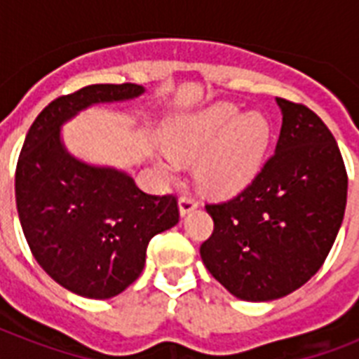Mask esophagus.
Segmentation results:
<instances>
[{"label": "esophagus", "mask_w": 359, "mask_h": 359, "mask_svg": "<svg viewBox=\"0 0 359 359\" xmlns=\"http://www.w3.org/2000/svg\"><path fill=\"white\" fill-rule=\"evenodd\" d=\"M197 207H199V201H197L196 197L191 196V194H184V196L179 199L180 216H184V214L191 212V210H196Z\"/></svg>", "instance_id": "obj_1"}]
</instances>
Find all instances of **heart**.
Masks as SVG:
<instances>
[{
  "instance_id": "b5f03b06",
  "label": "heart",
  "mask_w": 359,
  "mask_h": 359,
  "mask_svg": "<svg viewBox=\"0 0 359 359\" xmlns=\"http://www.w3.org/2000/svg\"><path fill=\"white\" fill-rule=\"evenodd\" d=\"M270 123L261 114H240L235 104H214L197 114L180 115L162 132L169 156L196 160L197 180L210 194H236L259 173L268 143Z\"/></svg>"
}]
</instances>
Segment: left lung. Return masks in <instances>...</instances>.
Returning <instances> with one entry per match:
<instances>
[{
	"label": "left lung",
	"mask_w": 359,
	"mask_h": 359,
	"mask_svg": "<svg viewBox=\"0 0 359 359\" xmlns=\"http://www.w3.org/2000/svg\"><path fill=\"white\" fill-rule=\"evenodd\" d=\"M276 152L244 190L205 207V266L240 300L266 302L307 283L326 261L346 207L345 162L334 134L304 104L278 98Z\"/></svg>",
	"instance_id": "left-lung-1"
}]
</instances>
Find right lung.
I'll use <instances>...</instances> for the list:
<instances>
[{
	"label": "right lung",
	"mask_w": 359,
	"mask_h": 359,
	"mask_svg": "<svg viewBox=\"0 0 359 359\" xmlns=\"http://www.w3.org/2000/svg\"><path fill=\"white\" fill-rule=\"evenodd\" d=\"M135 83H95L48 104L16 163V208L42 270L70 292L104 300L140 278L151 238L179 222L173 194L151 196L130 175L70 156L59 128L80 109L140 97Z\"/></svg>",
	"instance_id": "right-lung-1"
}]
</instances>
